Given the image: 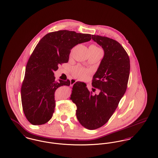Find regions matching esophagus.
<instances>
[{"label":"esophagus","instance_id":"34e87169","mask_svg":"<svg viewBox=\"0 0 158 158\" xmlns=\"http://www.w3.org/2000/svg\"><path fill=\"white\" fill-rule=\"evenodd\" d=\"M77 82V81H76V79H72L71 81H70V85L71 86H72V85H74L75 83H76Z\"/></svg>","mask_w":158,"mask_h":158}]
</instances>
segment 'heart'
Listing matches in <instances>:
<instances>
[{
  "instance_id": "obj_1",
  "label": "heart",
  "mask_w": 158,
  "mask_h": 158,
  "mask_svg": "<svg viewBox=\"0 0 158 158\" xmlns=\"http://www.w3.org/2000/svg\"><path fill=\"white\" fill-rule=\"evenodd\" d=\"M90 48H93L95 49H100L98 48L97 46L95 45H91L90 47ZM89 73V71L87 69H85L84 68L81 67H78L76 69H75L74 71V76L81 79H83L86 78L88 75Z\"/></svg>"
}]
</instances>
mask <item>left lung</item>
<instances>
[{
    "label": "left lung",
    "instance_id": "1",
    "mask_svg": "<svg viewBox=\"0 0 158 158\" xmlns=\"http://www.w3.org/2000/svg\"><path fill=\"white\" fill-rule=\"evenodd\" d=\"M92 39L105 53L92 81V86L99 89V94H93L86 85L77 82L70 97L77 106L78 121L89 130L105 124L117 109L126 91L131 67L129 55L118 41L95 35Z\"/></svg>",
    "mask_w": 158,
    "mask_h": 158
}]
</instances>
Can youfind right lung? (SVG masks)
Returning a JSON list of instances; mask_svg holds the SVG:
<instances>
[{
  "instance_id": "obj_1",
  "label": "right lung",
  "mask_w": 158,
  "mask_h": 158,
  "mask_svg": "<svg viewBox=\"0 0 158 158\" xmlns=\"http://www.w3.org/2000/svg\"><path fill=\"white\" fill-rule=\"evenodd\" d=\"M91 39V34L61 30L50 32L39 41L27 62L21 88L23 110L32 124L41 125L51 119L55 91L61 86L70 85L69 80L55 81L54 72L59 65L68 62L73 47Z\"/></svg>"
}]
</instances>
